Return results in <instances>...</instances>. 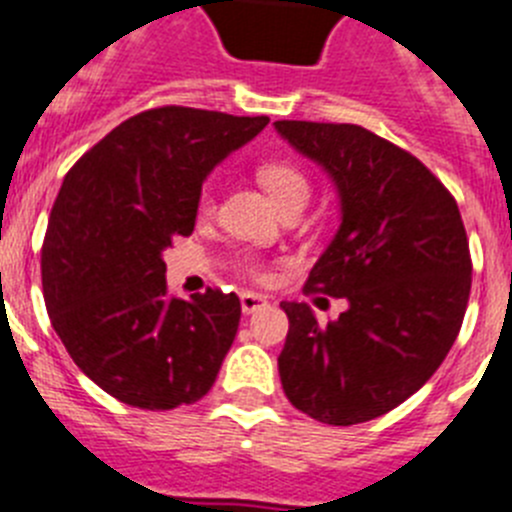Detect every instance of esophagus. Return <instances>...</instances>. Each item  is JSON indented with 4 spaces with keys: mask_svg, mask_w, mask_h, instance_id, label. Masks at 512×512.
<instances>
[{
    "mask_svg": "<svg viewBox=\"0 0 512 512\" xmlns=\"http://www.w3.org/2000/svg\"><path fill=\"white\" fill-rule=\"evenodd\" d=\"M239 303H242V311L245 313H255V311H260V308L267 306V298L262 296V293H252V290H247V293H242V296H239Z\"/></svg>",
    "mask_w": 512,
    "mask_h": 512,
    "instance_id": "1",
    "label": "esophagus"
}]
</instances>
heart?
Segmentation results:
<instances>
[{
  "instance_id": "heart-1",
  "label": "heart",
  "mask_w": 512,
  "mask_h": 512,
  "mask_svg": "<svg viewBox=\"0 0 512 512\" xmlns=\"http://www.w3.org/2000/svg\"><path fill=\"white\" fill-rule=\"evenodd\" d=\"M257 178H260L262 186L267 188V193H270L280 206L298 199V196H308L306 176H303L296 165L285 163V160H267V163H262L260 168H257ZM211 209H214V193L206 186L199 196V211L201 214H209ZM245 270L255 280H262V283H267V280L273 278V273H270L265 265H260V262H245Z\"/></svg>"
}]
</instances>
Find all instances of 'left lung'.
<instances>
[{
  "label": "left lung",
  "mask_w": 512,
  "mask_h": 512,
  "mask_svg": "<svg viewBox=\"0 0 512 512\" xmlns=\"http://www.w3.org/2000/svg\"><path fill=\"white\" fill-rule=\"evenodd\" d=\"M275 130L324 165L342 199V227L303 293L349 303L326 324L306 303H280V382L316 421H372L426 385L462 329L472 288L462 214L416 155L359 124L280 119Z\"/></svg>",
  "instance_id": "8db88e82"
}]
</instances>
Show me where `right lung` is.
Instances as JSON below:
<instances>
[{"label": "right lung", "mask_w": 512, "mask_h": 512, "mask_svg": "<svg viewBox=\"0 0 512 512\" xmlns=\"http://www.w3.org/2000/svg\"><path fill=\"white\" fill-rule=\"evenodd\" d=\"M267 117L155 107L68 170L43 239L50 324L78 370L145 411L204 398L237 334L234 293L170 296L163 250L196 224L201 183Z\"/></svg>", "instance_id": "right-lung-1"}]
</instances>
